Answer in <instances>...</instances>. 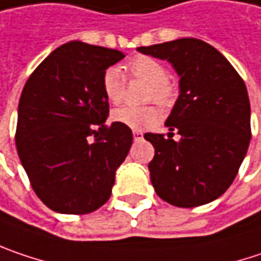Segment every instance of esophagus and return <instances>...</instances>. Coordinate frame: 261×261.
<instances>
[{
  "label": "esophagus",
  "mask_w": 261,
  "mask_h": 261,
  "mask_svg": "<svg viewBox=\"0 0 261 261\" xmlns=\"http://www.w3.org/2000/svg\"><path fill=\"white\" fill-rule=\"evenodd\" d=\"M142 137H144V134L141 130H134V140L140 141L142 140Z\"/></svg>",
  "instance_id": "esophagus-1"
}]
</instances>
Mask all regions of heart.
<instances>
[{"label": "heart", "instance_id": "b5f03b06", "mask_svg": "<svg viewBox=\"0 0 261 261\" xmlns=\"http://www.w3.org/2000/svg\"><path fill=\"white\" fill-rule=\"evenodd\" d=\"M127 69L130 74L150 84L148 99L163 107L171 105L174 99V87L168 82L166 68L150 56H135L129 61ZM124 75L119 66H110L103 72L102 90L111 103H120L124 98ZM162 114L154 105L132 107L126 105L113 111V120L130 129H147L160 120Z\"/></svg>", "mask_w": 261, "mask_h": 261}]
</instances>
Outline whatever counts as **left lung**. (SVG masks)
<instances>
[{"instance_id": "1", "label": "left lung", "mask_w": 261, "mask_h": 261, "mask_svg": "<svg viewBox=\"0 0 261 261\" xmlns=\"http://www.w3.org/2000/svg\"><path fill=\"white\" fill-rule=\"evenodd\" d=\"M168 61L179 77V96L165 126L168 138L145 134L154 147L150 179L160 199L193 208L210 203L233 182L251 140V108L244 80L211 44L197 38L138 47ZM172 130L181 138L172 140Z\"/></svg>"}]
</instances>
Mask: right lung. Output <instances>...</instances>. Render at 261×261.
Segmentation results:
<instances>
[{
  "label": "right lung",
  "mask_w": 261,
  "mask_h": 261,
  "mask_svg": "<svg viewBox=\"0 0 261 261\" xmlns=\"http://www.w3.org/2000/svg\"><path fill=\"white\" fill-rule=\"evenodd\" d=\"M120 50L69 41L53 50L25 84L16 147L31 186L61 214H89L110 199L116 171L132 145V130L110 113L102 90Z\"/></svg>",
  "instance_id": "right-lung-1"
}]
</instances>
